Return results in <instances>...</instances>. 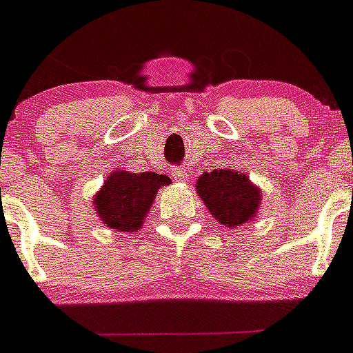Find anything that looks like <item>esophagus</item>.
Returning <instances> with one entry per match:
<instances>
[{"label":"esophagus","mask_w":353,"mask_h":353,"mask_svg":"<svg viewBox=\"0 0 353 353\" xmlns=\"http://www.w3.org/2000/svg\"><path fill=\"white\" fill-rule=\"evenodd\" d=\"M172 179L177 183H183L186 181V172L183 170V168L176 167V168H172Z\"/></svg>","instance_id":"34e87169"}]
</instances>
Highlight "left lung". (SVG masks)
<instances>
[{"mask_svg":"<svg viewBox=\"0 0 353 353\" xmlns=\"http://www.w3.org/2000/svg\"><path fill=\"white\" fill-rule=\"evenodd\" d=\"M196 188L214 219L225 226L245 225L259 210L261 190L241 172L230 168L203 172Z\"/></svg>","mask_w":353,"mask_h":353,"instance_id":"1","label":"left lung"}]
</instances>
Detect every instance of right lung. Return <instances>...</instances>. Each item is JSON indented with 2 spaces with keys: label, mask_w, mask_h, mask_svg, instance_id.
Masks as SVG:
<instances>
[{
  "label": "right lung",
  "mask_w": 353,
  "mask_h": 353,
  "mask_svg": "<svg viewBox=\"0 0 353 353\" xmlns=\"http://www.w3.org/2000/svg\"><path fill=\"white\" fill-rule=\"evenodd\" d=\"M170 185L165 174H134L116 170L105 179L94 197V208L105 226L117 232H136L145 223L157 190Z\"/></svg>",
  "instance_id": "right-lung-1"
}]
</instances>
